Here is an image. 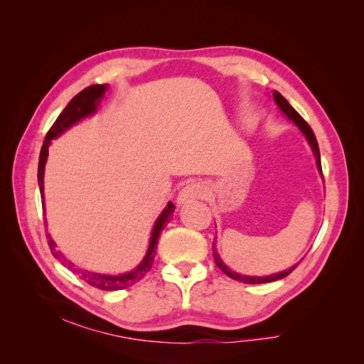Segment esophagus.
Returning <instances> with one entry per match:
<instances>
[{
	"label": "esophagus",
	"instance_id": "1",
	"mask_svg": "<svg viewBox=\"0 0 364 364\" xmlns=\"http://www.w3.org/2000/svg\"><path fill=\"white\" fill-rule=\"evenodd\" d=\"M204 193H205V188L202 186L200 183H189L180 191V193H178V197H176L178 205H184L193 200L202 199V197H204Z\"/></svg>",
	"mask_w": 364,
	"mask_h": 364
}]
</instances>
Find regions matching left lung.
Instances as JSON below:
<instances>
[{
  "label": "left lung",
  "mask_w": 364,
  "mask_h": 364,
  "mask_svg": "<svg viewBox=\"0 0 364 364\" xmlns=\"http://www.w3.org/2000/svg\"><path fill=\"white\" fill-rule=\"evenodd\" d=\"M273 100L276 102V106L279 107V110L282 114H284L289 120H291L295 127L299 128V130L304 133V136L306 138L308 144H310L311 151H313V156H315V160H316V167H318V171L319 175L323 176V170H321V157H319V147H318V141L315 138V133H313V130L310 128V125L301 119L300 114L295 110L291 104L287 102V100L282 95H279L278 91H273ZM213 258H215V263H217V267L223 271V273L226 276H230L231 279H236V281H241L244 282V284H264V282H273V281H278V279H282L286 278L287 274H291L292 271L297 268L299 263H295L294 267L287 268L284 271H279V273H274V274H268V276H250V274H241V273H236V271H232L230 267H226V264L223 263V260H221L220 254L217 252V247H215V242H213Z\"/></svg>",
  "instance_id": "8db88e82"
}]
</instances>
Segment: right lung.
<instances>
[{"instance_id": "right-lung-1", "label": "right lung", "mask_w": 364, "mask_h": 364, "mask_svg": "<svg viewBox=\"0 0 364 364\" xmlns=\"http://www.w3.org/2000/svg\"><path fill=\"white\" fill-rule=\"evenodd\" d=\"M107 90H109L107 85H91L83 91H80V93L73 97L69 104H67L65 109L56 119V122L53 123V127L49 128V132L45 138V143H43V147H41L40 162H38V186H40L43 205H45V165L48 160V149L49 146H51V141L59 138L60 134L69 130L70 127L75 125V123L82 122L83 119H86V117H91L93 114H96L97 107H100V104ZM173 212H175L173 202H168L167 207H165L162 213L157 217L156 223H154L149 245H147V252L144 258L141 260V263L136 268L128 271V273L102 274V273H93V271L77 267V264L72 263L69 258L63 254V252L56 249V242L53 241L51 234H46L48 245L49 249H51V254L54 255V258H58V262L63 263L65 268H69L73 274L78 276L80 279L88 282L90 286L101 289V291H120V289H127L133 286L134 282H138L147 273V271L152 268L154 257H156V245L160 237V232L164 231V228L167 226V223H170L171 213Z\"/></svg>"}]
</instances>
